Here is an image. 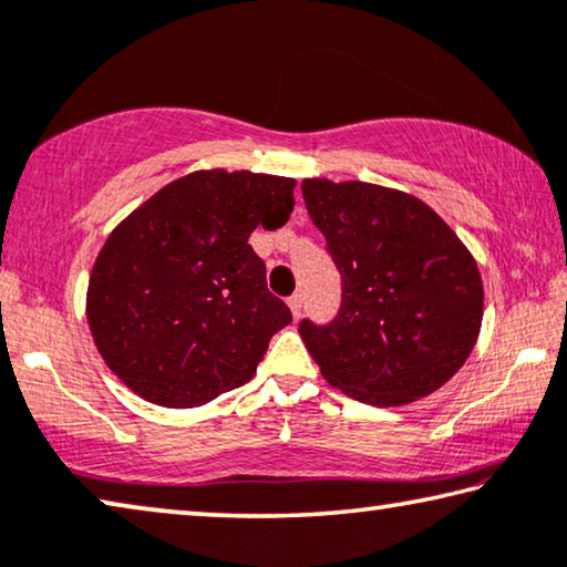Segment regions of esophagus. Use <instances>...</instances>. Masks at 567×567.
<instances>
[{
    "label": "esophagus",
    "instance_id": "obj_1",
    "mask_svg": "<svg viewBox=\"0 0 567 567\" xmlns=\"http://www.w3.org/2000/svg\"><path fill=\"white\" fill-rule=\"evenodd\" d=\"M287 308L292 312V320H300L302 316V295H292L290 300H287Z\"/></svg>",
    "mask_w": 567,
    "mask_h": 567
}]
</instances>
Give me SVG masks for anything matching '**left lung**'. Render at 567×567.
<instances>
[{
  "mask_svg": "<svg viewBox=\"0 0 567 567\" xmlns=\"http://www.w3.org/2000/svg\"><path fill=\"white\" fill-rule=\"evenodd\" d=\"M302 199L343 277L326 328L300 322L322 379L371 406L442 389L480 338L477 259L416 196L365 182L302 178Z\"/></svg>",
  "mask_w": 567,
  "mask_h": 567,
  "instance_id": "obj_1",
  "label": "left lung"
}]
</instances>
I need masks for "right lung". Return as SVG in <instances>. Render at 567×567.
<instances>
[{"mask_svg":"<svg viewBox=\"0 0 567 567\" xmlns=\"http://www.w3.org/2000/svg\"><path fill=\"white\" fill-rule=\"evenodd\" d=\"M295 178L202 168L133 209L90 272L85 316L105 365L143 401L194 409L257 373L292 322L247 245L290 219Z\"/></svg>","mask_w":567,"mask_h":567,"instance_id":"obj_1","label":"right lung"}]
</instances>
